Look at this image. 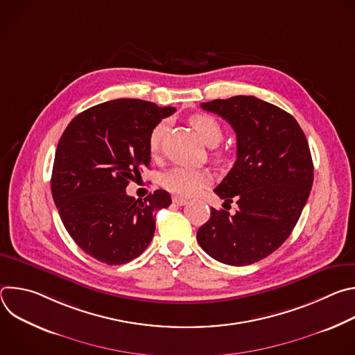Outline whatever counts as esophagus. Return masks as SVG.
I'll list each match as a JSON object with an SVG mask.
<instances>
[{"mask_svg": "<svg viewBox=\"0 0 355 355\" xmlns=\"http://www.w3.org/2000/svg\"><path fill=\"white\" fill-rule=\"evenodd\" d=\"M173 202H174L175 205H178V207H184V205L188 204V200L185 198H181V196H174Z\"/></svg>", "mask_w": 355, "mask_h": 355, "instance_id": "34e87169", "label": "esophagus"}]
</instances>
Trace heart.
Returning <instances> with one entry per match:
<instances>
[{"mask_svg": "<svg viewBox=\"0 0 355 355\" xmlns=\"http://www.w3.org/2000/svg\"><path fill=\"white\" fill-rule=\"evenodd\" d=\"M191 125L195 128L200 139L208 146H216L223 137V129L220 122L212 115L196 114L189 119ZM166 130V123H157L150 132L148 136V148L151 155H157L163 135ZM166 189L175 195L192 196L204 189L211 182V174L205 170H193L187 167H174L168 170L162 180Z\"/></svg>", "mask_w": 355, "mask_h": 355, "instance_id": "obj_1", "label": "heart"}]
</instances>
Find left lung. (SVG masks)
<instances>
[{
    "instance_id": "1",
    "label": "left lung",
    "mask_w": 355,
    "mask_h": 355,
    "mask_svg": "<svg viewBox=\"0 0 355 355\" xmlns=\"http://www.w3.org/2000/svg\"><path fill=\"white\" fill-rule=\"evenodd\" d=\"M200 108L236 132L237 160L215 192L227 205L236 200L237 211L212 208L196 240L219 263H257L289 237L309 198L313 163L306 136L291 114L251 95L214 99Z\"/></svg>"
}]
</instances>
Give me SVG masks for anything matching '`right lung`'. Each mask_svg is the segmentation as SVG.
I'll return each instance as SVG.
<instances>
[{"label": "right lung", "instance_id": "1", "mask_svg": "<svg viewBox=\"0 0 355 355\" xmlns=\"http://www.w3.org/2000/svg\"><path fill=\"white\" fill-rule=\"evenodd\" d=\"M174 112L173 107L121 98L85 110L63 132L52 195L66 230L95 260L129 263L153 239L155 214L170 207V193L157 189L136 199L126 187L148 168L151 129Z\"/></svg>", "mask_w": 355, "mask_h": 355}]
</instances>
